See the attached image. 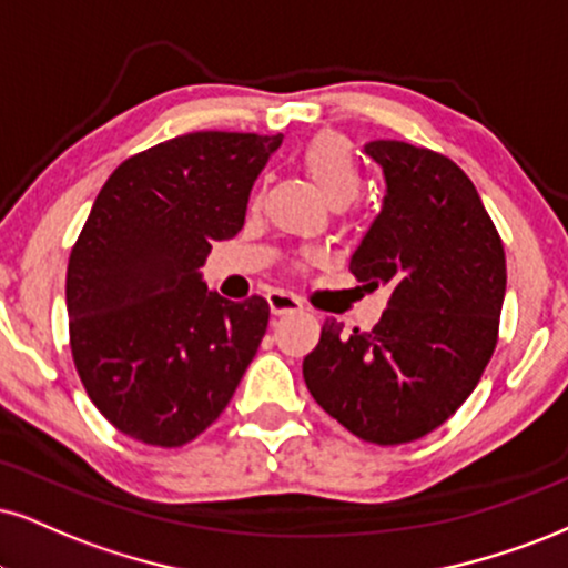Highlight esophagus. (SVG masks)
I'll return each instance as SVG.
<instances>
[{
  "mask_svg": "<svg viewBox=\"0 0 568 568\" xmlns=\"http://www.w3.org/2000/svg\"><path fill=\"white\" fill-rule=\"evenodd\" d=\"M268 305H271L273 316H284V313L303 311V300L292 295V292H284V290L268 292Z\"/></svg>",
  "mask_w": 568,
  "mask_h": 568,
  "instance_id": "1",
  "label": "esophagus"
}]
</instances>
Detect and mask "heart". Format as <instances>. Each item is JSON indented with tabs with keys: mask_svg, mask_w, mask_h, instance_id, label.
Wrapping results in <instances>:
<instances>
[{
	"mask_svg": "<svg viewBox=\"0 0 568 568\" xmlns=\"http://www.w3.org/2000/svg\"><path fill=\"white\" fill-rule=\"evenodd\" d=\"M305 173L311 176L318 192L332 202H345L349 205L361 194V168L349 144L339 134H318L311 139L303 150Z\"/></svg>",
	"mask_w": 568,
	"mask_h": 568,
	"instance_id": "b5f03b06",
	"label": "heart"
}]
</instances>
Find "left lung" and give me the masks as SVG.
Returning a JSON list of instances; mask_svg holds the SVG:
<instances>
[{"label": "left lung", "mask_w": 568, "mask_h": 568, "mask_svg": "<svg viewBox=\"0 0 568 568\" xmlns=\"http://www.w3.org/2000/svg\"><path fill=\"white\" fill-rule=\"evenodd\" d=\"M387 181L349 271L389 303L371 332L328 318L303 361L313 400L376 445L445 424L477 387L498 342L506 252L471 179L453 160L395 139L368 142Z\"/></svg>", "instance_id": "obj_1"}]
</instances>
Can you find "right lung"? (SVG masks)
<instances>
[{
    "label": "right lung",
    "instance_id": "1",
    "mask_svg": "<svg viewBox=\"0 0 568 568\" xmlns=\"http://www.w3.org/2000/svg\"><path fill=\"white\" fill-rule=\"evenodd\" d=\"M282 134L197 131L129 158L104 181L68 263L70 349L115 429L179 447L207 429L255 358L268 303H231L200 268L244 226Z\"/></svg>",
    "mask_w": 568,
    "mask_h": 568
}]
</instances>
